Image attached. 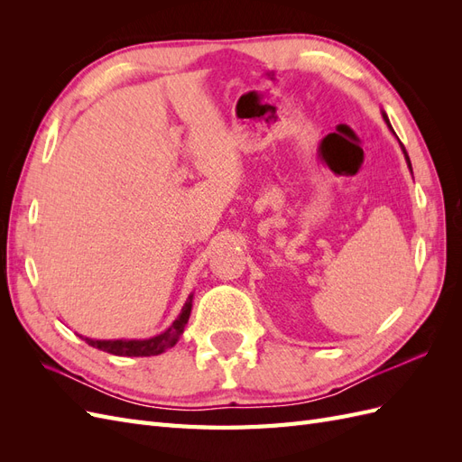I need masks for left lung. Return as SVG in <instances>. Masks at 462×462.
Instances as JSON below:
<instances>
[{
    "mask_svg": "<svg viewBox=\"0 0 462 462\" xmlns=\"http://www.w3.org/2000/svg\"><path fill=\"white\" fill-rule=\"evenodd\" d=\"M382 116H383V121L387 123V127L393 131V127H391V123H389V119H387V114L385 111H382ZM399 144H401V141H399ZM401 150H402V153H404V160H407V165H409V170H411V173H412V165H411V160H409V153H407V150H404V146L401 144Z\"/></svg>",
    "mask_w": 462,
    "mask_h": 462,
    "instance_id": "obj_1",
    "label": "left lung"
}]
</instances>
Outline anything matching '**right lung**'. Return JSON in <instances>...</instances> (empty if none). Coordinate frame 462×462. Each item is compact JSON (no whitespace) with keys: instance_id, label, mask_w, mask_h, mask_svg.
I'll return each instance as SVG.
<instances>
[{"instance_id":"add662e5","label":"right lung","mask_w":462,"mask_h":462,"mask_svg":"<svg viewBox=\"0 0 462 462\" xmlns=\"http://www.w3.org/2000/svg\"><path fill=\"white\" fill-rule=\"evenodd\" d=\"M192 310V292L189 295L187 302L183 309H180V314L173 324L162 331L160 335H153L150 339H88V337H80L85 339L90 346L100 348L104 353L109 355H117V356H156L165 353L167 348H171L177 345V341L183 335L187 321Z\"/></svg>"}]
</instances>
